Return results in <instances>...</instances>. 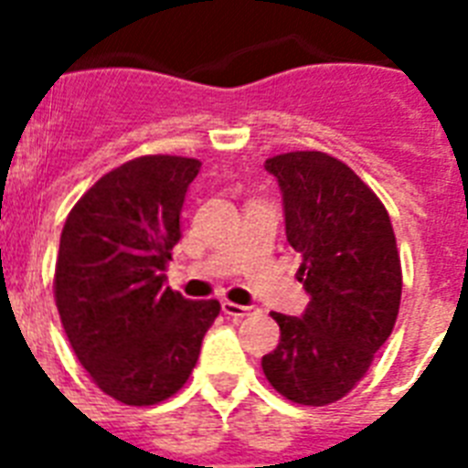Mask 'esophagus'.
I'll list each match as a JSON object with an SVG mask.
<instances>
[{"mask_svg":"<svg viewBox=\"0 0 468 468\" xmlns=\"http://www.w3.org/2000/svg\"><path fill=\"white\" fill-rule=\"evenodd\" d=\"M223 313L228 318H248L252 313H257L255 306H240V303H233V301H223Z\"/></svg>","mask_w":468,"mask_h":468,"instance_id":"esophagus-1","label":"esophagus"}]
</instances>
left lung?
Listing matches in <instances>:
<instances>
[{"instance_id":"8db88e82","label":"left lung","mask_w":468,"mask_h":468,"mask_svg":"<svg viewBox=\"0 0 468 468\" xmlns=\"http://www.w3.org/2000/svg\"><path fill=\"white\" fill-rule=\"evenodd\" d=\"M284 194L286 240L311 293L301 318L271 313L282 337L262 356L267 381L299 406L347 396L388 340L403 271L381 198L337 157L296 150L264 162Z\"/></svg>"}]
</instances>
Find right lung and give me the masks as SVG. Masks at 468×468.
Segmentation results:
<instances>
[{
	"mask_svg": "<svg viewBox=\"0 0 468 468\" xmlns=\"http://www.w3.org/2000/svg\"><path fill=\"white\" fill-rule=\"evenodd\" d=\"M198 167L179 155L123 162L84 191L62 228L53 279L62 327L91 381L126 406L175 396L220 313L216 299L172 292L162 274Z\"/></svg>",
	"mask_w": 468,
	"mask_h": 468,
	"instance_id": "1",
	"label": "right lung"
}]
</instances>
